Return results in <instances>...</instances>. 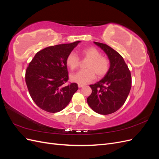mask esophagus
Here are the masks:
<instances>
[{
	"label": "esophagus",
	"instance_id": "obj_1",
	"mask_svg": "<svg viewBox=\"0 0 159 159\" xmlns=\"http://www.w3.org/2000/svg\"><path fill=\"white\" fill-rule=\"evenodd\" d=\"M84 87V85L82 84H78V88H83Z\"/></svg>",
	"mask_w": 159,
	"mask_h": 159
}]
</instances>
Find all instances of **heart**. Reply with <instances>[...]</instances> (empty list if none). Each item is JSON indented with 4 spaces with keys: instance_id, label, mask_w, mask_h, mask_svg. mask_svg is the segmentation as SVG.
I'll list each match as a JSON object with an SVG mask.
<instances>
[{
    "instance_id": "heart-1",
    "label": "heart",
    "mask_w": 159,
    "mask_h": 159,
    "mask_svg": "<svg viewBox=\"0 0 159 159\" xmlns=\"http://www.w3.org/2000/svg\"><path fill=\"white\" fill-rule=\"evenodd\" d=\"M81 54L89 61L85 70H80L70 75L71 80L79 84H87L95 78H102L108 72L109 61L102 56L101 52L94 47L86 48L81 51ZM66 64L71 70H75L80 65V59L74 52H71L67 56Z\"/></svg>"
}]
</instances>
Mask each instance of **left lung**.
<instances>
[{"mask_svg":"<svg viewBox=\"0 0 159 159\" xmlns=\"http://www.w3.org/2000/svg\"><path fill=\"white\" fill-rule=\"evenodd\" d=\"M107 56L110 67L103 78L90 85L91 94L87 99L95 112L108 115L116 111L125 102L131 88V75L123 57L112 48L93 42Z\"/></svg>","mask_w":159,"mask_h":159,"instance_id":"obj_1","label":"left lung"}]
</instances>
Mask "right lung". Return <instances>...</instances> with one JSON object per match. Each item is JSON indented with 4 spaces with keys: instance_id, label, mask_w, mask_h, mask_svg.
Listing matches in <instances>:
<instances>
[{
    "instance_id": "1",
    "label": "right lung",
    "mask_w": 159,
    "mask_h": 159,
    "mask_svg": "<svg viewBox=\"0 0 159 159\" xmlns=\"http://www.w3.org/2000/svg\"><path fill=\"white\" fill-rule=\"evenodd\" d=\"M80 41L47 47L36 53L26 71L25 80L32 100L49 113L63 110L78 89L68 80L66 58Z\"/></svg>"
}]
</instances>
